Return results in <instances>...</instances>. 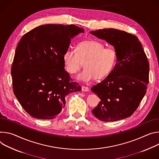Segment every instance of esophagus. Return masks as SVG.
<instances>
[{
  "label": "esophagus",
  "instance_id": "esophagus-1",
  "mask_svg": "<svg viewBox=\"0 0 159 159\" xmlns=\"http://www.w3.org/2000/svg\"><path fill=\"white\" fill-rule=\"evenodd\" d=\"M81 90L83 92H89V89L88 87H86V86H81Z\"/></svg>",
  "mask_w": 159,
  "mask_h": 159
}]
</instances>
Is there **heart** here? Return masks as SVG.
Masks as SVG:
<instances>
[{
	"instance_id": "b5f03b06",
	"label": "heart",
	"mask_w": 159,
	"mask_h": 159,
	"mask_svg": "<svg viewBox=\"0 0 159 159\" xmlns=\"http://www.w3.org/2000/svg\"><path fill=\"white\" fill-rule=\"evenodd\" d=\"M117 58V52L113 48H105L103 44L94 40H85L77 45L76 53L71 50L64 53L63 62L70 75L76 73L84 63V69L76 78L89 82L107 77L116 66Z\"/></svg>"
}]
</instances>
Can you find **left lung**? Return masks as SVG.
I'll use <instances>...</instances> for the list:
<instances>
[{"instance_id":"1","label":"left lung","mask_w":159,"mask_h":159,"mask_svg":"<svg viewBox=\"0 0 159 159\" xmlns=\"http://www.w3.org/2000/svg\"><path fill=\"white\" fill-rule=\"evenodd\" d=\"M90 33L114 46L117 63L111 73L91 90L100 98L92 111L99 120L116 121L131 116L144 97L148 83L149 62L135 35L108 28Z\"/></svg>"}]
</instances>
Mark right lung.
Instances as JSON below:
<instances>
[{"instance_id":"add662e5","label":"right lung","mask_w":159,"mask_h":159,"mask_svg":"<svg viewBox=\"0 0 159 159\" xmlns=\"http://www.w3.org/2000/svg\"><path fill=\"white\" fill-rule=\"evenodd\" d=\"M84 30L75 25H44L23 35L11 68L15 96L31 116L52 119L61 112L65 97L81 90L64 69L63 56L71 39Z\"/></svg>"}]
</instances>
